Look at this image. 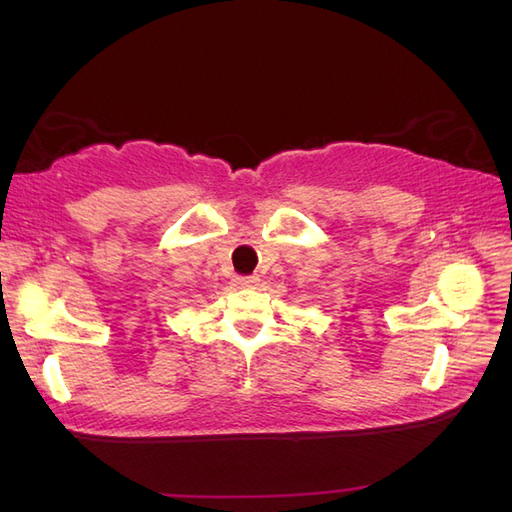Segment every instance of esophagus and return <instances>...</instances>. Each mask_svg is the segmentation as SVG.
<instances>
[{"mask_svg": "<svg viewBox=\"0 0 512 512\" xmlns=\"http://www.w3.org/2000/svg\"><path fill=\"white\" fill-rule=\"evenodd\" d=\"M232 282H235L237 288H256L258 282H260V277L258 275H237Z\"/></svg>", "mask_w": 512, "mask_h": 512, "instance_id": "1", "label": "esophagus"}]
</instances>
